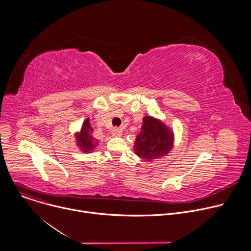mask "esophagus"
I'll list each match as a JSON object with an SVG mask.
<instances>
[{
	"instance_id": "34e87169",
	"label": "esophagus",
	"mask_w": 251,
	"mask_h": 251,
	"mask_svg": "<svg viewBox=\"0 0 251 251\" xmlns=\"http://www.w3.org/2000/svg\"><path fill=\"white\" fill-rule=\"evenodd\" d=\"M111 134H112V136H114V137H120V136L122 135V130L119 129V128H113V129L111 130Z\"/></svg>"
}]
</instances>
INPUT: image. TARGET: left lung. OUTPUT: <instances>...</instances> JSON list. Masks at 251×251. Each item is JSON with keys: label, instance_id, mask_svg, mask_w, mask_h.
Returning a JSON list of instances; mask_svg holds the SVG:
<instances>
[{"label": "left lung", "instance_id": "1", "mask_svg": "<svg viewBox=\"0 0 251 251\" xmlns=\"http://www.w3.org/2000/svg\"><path fill=\"white\" fill-rule=\"evenodd\" d=\"M174 141L173 130L164 122L152 116H145L133 148L138 157L150 162L167 156L174 147Z\"/></svg>", "mask_w": 251, "mask_h": 251}]
</instances>
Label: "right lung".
Masks as SVG:
<instances>
[{
    "label": "right lung",
    "mask_w": 251,
    "mask_h": 251,
    "mask_svg": "<svg viewBox=\"0 0 251 251\" xmlns=\"http://www.w3.org/2000/svg\"><path fill=\"white\" fill-rule=\"evenodd\" d=\"M93 129L90 125L89 118L83 121L80 131L75 133V142L78 148L83 153H91L95 150L96 146L99 144V141L95 139L92 135Z\"/></svg>",
    "instance_id": "1"
}]
</instances>
